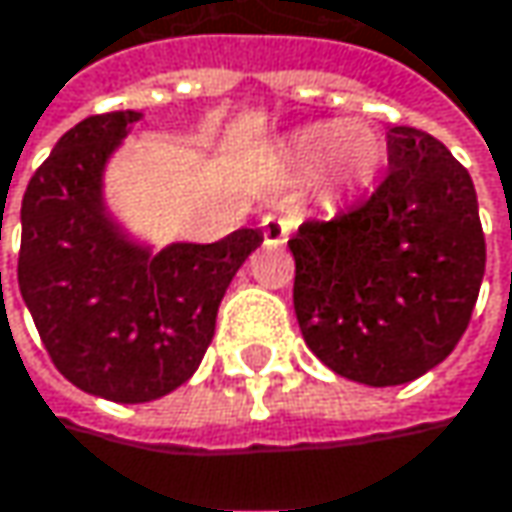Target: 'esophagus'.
I'll return each instance as SVG.
<instances>
[{"mask_svg":"<svg viewBox=\"0 0 512 512\" xmlns=\"http://www.w3.org/2000/svg\"><path fill=\"white\" fill-rule=\"evenodd\" d=\"M260 228H263L266 246H281V243H287L290 231L296 228V219L287 216V213H269V216H263Z\"/></svg>","mask_w":512,"mask_h":512,"instance_id":"1","label":"esophagus"}]
</instances>
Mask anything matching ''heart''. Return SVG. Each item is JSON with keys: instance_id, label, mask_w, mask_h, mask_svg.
Wrapping results in <instances>:
<instances>
[{"instance_id": "1", "label": "heart", "mask_w": 512, "mask_h": 512, "mask_svg": "<svg viewBox=\"0 0 512 512\" xmlns=\"http://www.w3.org/2000/svg\"><path fill=\"white\" fill-rule=\"evenodd\" d=\"M287 155L299 172L307 175L322 172L334 190L360 193L372 187V181L378 178L387 149L381 134L369 122L346 119V122H313L299 128L287 143Z\"/></svg>"}]
</instances>
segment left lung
<instances>
[{
  "label": "left lung",
  "instance_id": "1",
  "mask_svg": "<svg viewBox=\"0 0 512 512\" xmlns=\"http://www.w3.org/2000/svg\"><path fill=\"white\" fill-rule=\"evenodd\" d=\"M390 172L372 199L287 243L304 343L331 372L398 387L460 343L487 246L469 172L428 131H387Z\"/></svg>",
  "mask_w": 512,
  "mask_h": 512
}]
</instances>
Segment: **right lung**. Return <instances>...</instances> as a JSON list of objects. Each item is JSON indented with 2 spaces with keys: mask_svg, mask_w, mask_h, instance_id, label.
Returning a JSON list of instances; mask_svg holds the SVG:
<instances>
[{
  "mask_svg": "<svg viewBox=\"0 0 512 512\" xmlns=\"http://www.w3.org/2000/svg\"><path fill=\"white\" fill-rule=\"evenodd\" d=\"M140 119H81L31 175L20 210L17 278L43 346L70 384L119 404L193 378L231 278L263 243L260 228H237L158 249L128 231L108 205L105 172Z\"/></svg>",
  "mask_w": 512,
  "mask_h": 512,
  "instance_id": "obj_1",
  "label": "right lung"
}]
</instances>
